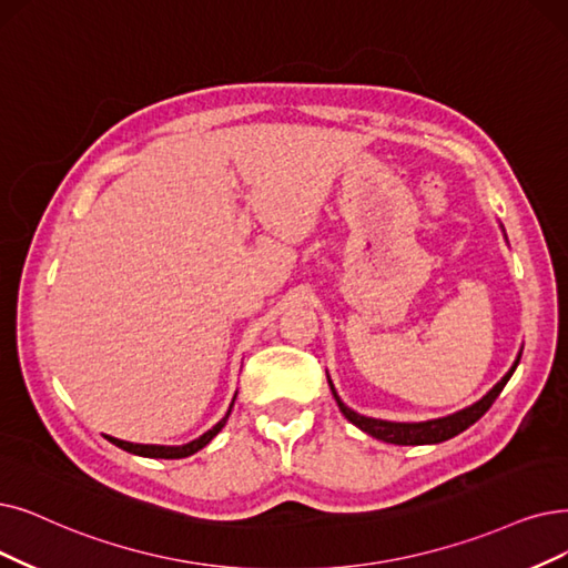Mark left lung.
I'll return each instance as SVG.
<instances>
[{
  "instance_id": "left-lung-1",
  "label": "left lung",
  "mask_w": 568,
  "mask_h": 568,
  "mask_svg": "<svg viewBox=\"0 0 568 568\" xmlns=\"http://www.w3.org/2000/svg\"><path fill=\"white\" fill-rule=\"evenodd\" d=\"M519 356H521V352L517 354L515 363L510 366V371L501 377V382H496L494 387L478 403L464 407V410H459L455 415L428 419V422H387V419L363 417V415L354 413L352 407H347L343 400H339V396L333 389L331 379H328V384H331V392L335 396V403L339 407V413H343L354 426H358L361 430H366L368 436H373L377 440H384V443H392V445H436V443H443V440H449V438L459 436L462 430L473 426L475 422H478L489 410L491 403L498 398V394L504 392L508 379L513 377L517 363H519Z\"/></svg>"
}]
</instances>
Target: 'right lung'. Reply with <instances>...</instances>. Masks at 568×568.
I'll use <instances>...</instances> for the list:
<instances>
[{
  "label": "right lung",
  "mask_w": 568,
  "mask_h": 568,
  "mask_svg": "<svg viewBox=\"0 0 568 568\" xmlns=\"http://www.w3.org/2000/svg\"><path fill=\"white\" fill-rule=\"evenodd\" d=\"M233 405H235V398H233V403H231V407H229V413H225V417H223L216 426H212V428L207 430V434H202L200 438H195V440H191V443H186V445H176V447H168V445H140V443H128V440H119V438H111V436H106V440L113 443L116 447H121V449H125V452H132V455H140V457H151V459H184V457L195 455V452L202 449L205 445H210V440L225 426V422H229V415H231V410H233Z\"/></svg>",
  "instance_id": "right-lung-1"
}]
</instances>
